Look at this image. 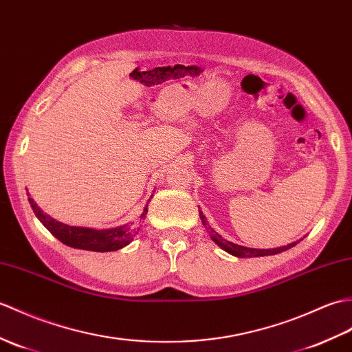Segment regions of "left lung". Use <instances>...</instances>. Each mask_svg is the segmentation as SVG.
Segmentation results:
<instances>
[{"mask_svg":"<svg viewBox=\"0 0 352 352\" xmlns=\"http://www.w3.org/2000/svg\"><path fill=\"white\" fill-rule=\"evenodd\" d=\"M199 217H201V220H202V225L206 226V230L208 231V234H210V236H211V240H213L220 249H223L225 252L230 253V255H234V256H236V258H255V256L277 255V253L288 250V249L296 246L297 243H300L301 240H303V239H301V240H298V241L289 243L288 246L274 248V249H253V248H244V246H240V244H235V243H232V241H228V240L222 239V235H219V234L213 230V228H211V226L208 225L207 219H206V216L202 214L201 210H199Z\"/></svg>","mask_w":352,"mask_h":352,"instance_id":"left-lung-1","label":"left lung"}]
</instances>
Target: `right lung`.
I'll return each mask as SVG.
<instances>
[{"instance_id":"add662e5","label":"right lung","mask_w":352,"mask_h":352,"mask_svg":"<svg viewBox=\"0 0 352 352\" xmlns=\"http://www.w3.org/2000/svg\"><path fill=\"white\" fill-rule=\"evenodd\" d=\"M27 195L36 217L43 223V226L55 236V239H58L63 244L69 248L91 252H113L127 246V244L133 241L135 235L141 230L142 219L145 217L146 211H148V208H146L148 204H146L144 213L141 214V219L136 220V222L116 228H108V230H93V228L70 226L58 222V220H55L49 214L43 213V210L37 206L36 201L31 198L28 192Z\"/></svg>"}]
</instances>
